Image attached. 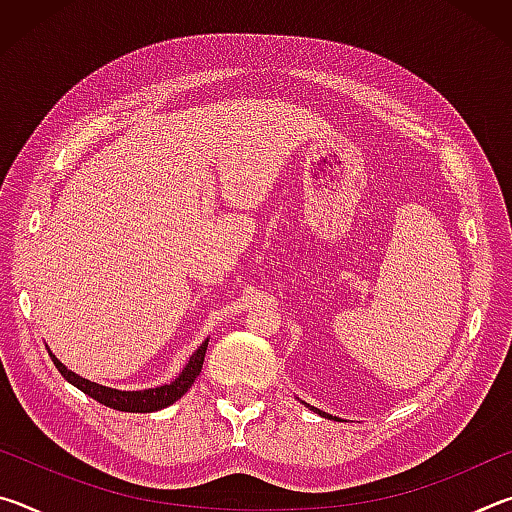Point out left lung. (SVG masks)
<instances>
[{
  "label": "left lung",
  "mask_w": 512,
  "mask_h": 512,
  "mask_svg": "<svg viewBox=\"0 0 512 512\" xmlns=\"http://www.w3.org/2000/svg\"><path fill=\"white\" fill-rule=\"evenodd\" d=\"M302 404H305V402H302ZM305 406H307V409L314 411V413H318L320 418H327V420H339V418H336V415H329V413H325V411H320V409H316V406H309V404H305Z\"/></svg>",
  "instance_id": "obj_1"
}]
</instances>
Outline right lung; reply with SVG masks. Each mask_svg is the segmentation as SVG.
Masks as SVG:
<instances>
[{
    "label": "right lung",
    "mask_w": 512,
    "mask_h": 512,
    "mask_svg": "<svg viewBox=\"0 0 512 512\" xmlns=\"http://www.w3.org/2000/svg\"><path fill=\"white\" fill-rule=\"evenodd\" d=\"M207 343H210V339H205L201 345H198V350L192 354V357H189L183 372H180V375L173 379L171 384L144 388V391H119V388L101 386V384H97V381H90L81 375H76V372H72L58 361L54 352H51L49 348L47 350H49V357H51V361H54V366L58 368L60 375H63L69 384L79 388V391L90 395L92 400H97L103 406H110V409L124 411V413H153V411L167 409V406L180 400V397H183L189 388H192L196 377L201 375Z\"/></svg>",
    "instance_id": "1"
}]
</instances>
